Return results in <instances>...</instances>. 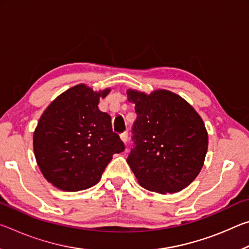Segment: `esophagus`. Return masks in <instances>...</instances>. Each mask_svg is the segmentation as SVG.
Here are the masks:
<instances>
[{"label": "esophagus", "instance_id": "esophagus-1", "mask_svg": "<svg viewBox=\"0 0 249 249\" xmlns=\"http://www.w3.org/2000/svg\"><path fill=\"white\" fill-rule=\"evenodd\" d=\"M120 137H121V140H122V142H127V140H128V134H127V132L122 133V134L120 135Z\"/></svg>", "mask_w": 249, "mask_h": 249}]
</instances>
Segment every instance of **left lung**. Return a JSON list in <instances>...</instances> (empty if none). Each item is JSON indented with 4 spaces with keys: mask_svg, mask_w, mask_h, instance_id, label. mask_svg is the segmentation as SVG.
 Segmentation results:
<instances>
[{
    "mask_svg": "<svg viewBox=\"0 0 249 249\" xmlns=\"http://www.w3.org/2000/svg\"><path fill=\"white\" fill-rule=\"evenodd\" d=\"M137 119L127 163L142 188L167 195L187 188L203 167L209 136L197 112L168 90L128 89Z\"/></svg>",
    "mask_w": 249,
    "mask_h": 249,
    "instance_id": "left-lung-1",
    "label": "left lung"
}]
</instances>
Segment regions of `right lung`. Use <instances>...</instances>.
<instances>
[{"label":"right lung","instance_id":"right-lung-1","mask_svg":"<svg viewBox=\"0 0 249 249\" xmlns=\"http://www.w3.org/2000/svg\"><path fill=\"white\" fill-rule=\"evenodd\" d=\"M111 89L93 91L80 83L58 95L45 109L33 136L41 174L62 191L93 187L114 154L124 150L112 130L111 116L99 109Z\"/></svg>","mask_w":249,"mask_h":249}]
</instances>
